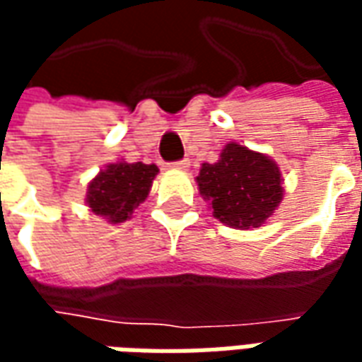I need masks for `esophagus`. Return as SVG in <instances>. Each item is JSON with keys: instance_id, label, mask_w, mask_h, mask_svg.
Wrapping results in <instances>:
<instances>
[{"instance_id": "obj_1", "label": "esophagus", "mask_w": 362, "mask_h": 362, "mask_svg": "<svg viewBox=\"0 0 362 362\" xmlns=\"http://www.w3.org/2000/svg\"><path fill=\"white\" fill-rule=\"evenodd\" d=\"M170 166L173 168H178V170H186L189 166V160L188 158H182V160H174V163H170Z\"/></svg>"}]
</instances>
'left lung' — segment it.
Instances as JSON below:
<instances>
[{"label": "left lung", "mask_w": 362, "mask_h": 362, "mask_svg": "<svg viewBox=\"0 0 362 362\" xmlns=\"http://www.w3.org/2000/svg\"><path fill=\"white\" fill-rule=\"evenodd\" d=\"M196 180L213 217L233 228L259 227L283 199L279 166L238 143H228L217 163H204Z\"/></svg>", "instance_id": "1"}]
</instances>
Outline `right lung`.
Masks as SVG:
<instances>
[{"label":"right lung","instance_id":"right-lung-1","mask_svg":"<svg viewBox=\"0 0 362 362\" xmlns=\"http://www.w3.org/2000/svg\"><path fill=\"white\" fill-rule=\"evenodd\" d=\"M158 168L143 163H116L89 184L87 204L90 211L110 223H124L149 194Z\"/></svg>","mask_w":362,"mask_h":362}]
</instances>
